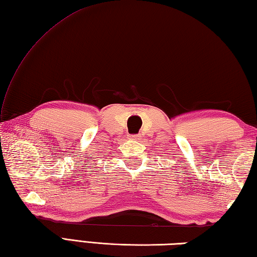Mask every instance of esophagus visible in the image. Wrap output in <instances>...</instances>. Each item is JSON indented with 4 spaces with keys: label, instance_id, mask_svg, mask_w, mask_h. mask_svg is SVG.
<instances>
[{
    "label": "esophagus",
    "instance_id": "esophagus-1",
    "mask_svg": "<svg viewBox=\"0 0 257 257\" xmlns=\"http://www.w3.org/2000/svg\"><path fill=\"white\" fill-rule=\"evenodd\" d=\"M130 138L132 139V140H135V141H141L142 140V138L140 137L139 134H134V135H130Z\"/></svg>",
    "mask_w": 257,
    "mask_h": 257
}]
</instances>
